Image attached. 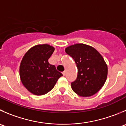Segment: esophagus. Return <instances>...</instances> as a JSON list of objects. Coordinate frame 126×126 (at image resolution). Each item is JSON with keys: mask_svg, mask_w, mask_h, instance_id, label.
<instances>
[{"mask_svg": "<svg viewBox=\"0 0 126 126\" xmlns=\"http://www.w3.org/2000/svg\"><path fill=\"white\" fill-rule=\"evenodd\" d=\"M62 74H63V76H65V74H66V72H65V71L62 72Z\"/></svg>", "mask_w": 126, "mask_h": 126, "instance_id": "34e87169", "label": "esophagus"}]
</instances>
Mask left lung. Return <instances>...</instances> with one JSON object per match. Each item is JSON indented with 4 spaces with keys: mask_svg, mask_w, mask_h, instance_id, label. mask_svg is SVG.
<instances>
[{
    "mask_svg": "<svg viewBox=\"0 0 126 126\" xmlns=\"http://www.w3.org/2000/svg\"><path fill=\"white\" fill-rule=\"evenodd\" d=\"M65 52L74 59L78 76L71 82L73 91L82 97H90L103 86L107 78L108 67L102 56L94 47L76 44L66 48Z\"/></svg>",
    "mask_w": 126,
    "mask_h": 126,
    "instance_id": "left-lung-1",
    "label": "left lung"
}]
</instances>
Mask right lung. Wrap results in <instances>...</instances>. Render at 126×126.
I'll use <instances>...</instances> for the list:
<instances>
[{
  "mask_svg": "<svg viewBox=\"0 0 126 126\" xmlns=\"http://www.w3.org/2000/svg\"><path fill=\"white\" fill-rule=\"evenodd\" d=\"M55 50L48 44L37 45L31 48L23 57L19 66V76L26 89L36 95L50 91L63 76L48 60Z\"/></svg>",
  "mask_w": 126,
  "mask_h": 126,
  "instance_id": "add662e5",
  "label": "right lung"
}]
</instances>
